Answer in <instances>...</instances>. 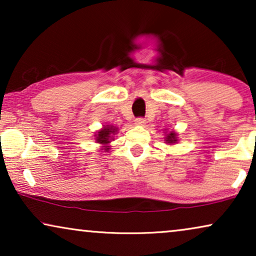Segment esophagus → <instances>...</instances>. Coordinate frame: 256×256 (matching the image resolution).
<instances>
[{
    "label": "esophagus",
    "instance_id": "1",
    "mask_svg": "<svg viewBox=\"0 0 256 256\" xmlns=\"http://www.w3.org/2000/svg\"><path fill=\"white\" fill-rule=\"evenodd\" d=\"M135 124L138 126H144L146 124V120L143 118H138L135 120Z\"/></svg>",
    "mask_w": 256,
    "mask_h": 256
}]
</instances>
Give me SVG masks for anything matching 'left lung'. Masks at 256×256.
Returning <instances> with one entry per match:
<instances>
[{
    "label": "left lung",
    "instance_id": "left-lung-1",
    "mask_svg": "<svg viewBox=\"0 0 256 256\" xmlns=\"http://www.w3.org/2000/svg\"><path fill=\"white\" fill-rule=\"evenodd\" d=\"M164 134H166V136H164V141H166V144H176V143H178V134L174 130H171V132H168L166 130L164 132Z\"/></svg>",
    "mask_w": 256,
    "mask_h": 256
}]
</instances>
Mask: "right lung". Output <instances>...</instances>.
Segmentation results:
<instances>
[{
	"mask_svg": "<svg viewBox=\"0 0 256 256\" xmlns=\"http://www.w3.org/2000/svg\"><path fill=\"white\" fill-rule=\"evenodd\" d=\"M118 132V127L113 124H104L102 128L96 132L94 138H96V143H99L101 146L100 150L108 152L110 149V143L114 141L115 135Z\"/></svg>",
	"mask_w": 256,
	"mask_h": 256,
	"instance_id": "add662e5",
	"label": "right lung"
}]
</instances>
